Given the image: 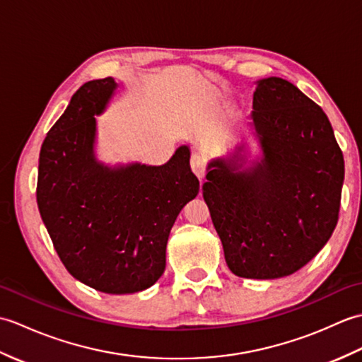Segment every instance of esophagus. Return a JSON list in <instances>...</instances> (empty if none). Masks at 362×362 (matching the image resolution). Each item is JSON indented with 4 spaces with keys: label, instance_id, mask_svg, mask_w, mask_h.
Returning a JSON list of instances; mask_svg holds the SVG:
<instances>
[{
    "label": "esophagus",
    "instance_id": "1",
    "mask_svg": "<svg viewBox=\"0 0 362 362\" xmlns=\"http://www.w3.org/2000/svg\"><path fill=\"white\" fill-rule=\"evenodd\" d=\"M205 168H206V158L204 153L194 152L193 156H191V169H193V173L199 177V179H202L205 175Z\"/></svg>",
    "mask_w": 362,
    "mask_h": 362
}]
</instances>
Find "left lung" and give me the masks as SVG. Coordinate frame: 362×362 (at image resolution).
<instances>
[{"label": "left lung", "mask_w": 362, "mask_h": 362, "mask_svg": "<svg viewBox=\"0 0 362 362\" xmlns=\"http://www.w3.org/2000/svg\"><path fill=\"white\" fill-rule=\"evenodd\" d=\"M252 126L263 160L240 173L236 157L209 163L204 199L230 271L281 279L302 269L339 218L344 157L325 112L281 78L257 82Z\"/></svg>", "instance_id": "obj_1"}]
</instances>
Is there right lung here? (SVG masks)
<instances>
[{
    "label": "right lung",
    "mask_w": 362,
    "mask_h": 362,
    "mask_svg": "<svg viewBox=\"0 0 362 362\" xmlns=\"http://www.w3.org/2000/svg\"><path fill=\"white\" fill-rule=\"evenodd\" d=\"M117 88L113 78L76 91L46 135L38 158L37 205L66 271L105 294H132L166 266L169 232L199 193L188 146L161 166L109 168L95 157L96 118Z\"/></svg>",
    "instance_id": "right-lung-1"
}]
</instances>
